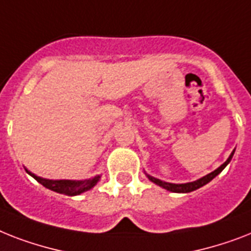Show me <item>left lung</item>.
<instances>
[{
	"label": "left lung",
	"instance_id": "8db88e82",
	"mask_svg": "<svg viewBox=\"0 0 251 251\" xmlns=\"http://www.w3.org/2000/svg\"><path fill=\"white\" fill-rule=\"evenodd\" d=\"M233 153H235V151H233V152L229 154V157L227 158V161H226L225 164L221 165V166H219L217 170H214V172H211L210 174L205 175V176H202V178L197 179V180H195V182L182 183V184H175V183L162 182V180H160V179L153 178V176H151V175H148V174H147V176H148V179H150L151 182H153L154 184L160 185V187H162V188L168 189V191H170V192H175V193L192 192V191H196V189H199L200 187H202V185L207 184V183L210 182V180H213V179L215 178L218 174H219V173H222V170H223V169H225L226 166L229 164V161L232 160V157H233Z\"/></svg>",
	"mask_w": 251,
	"mask_h": 251
}]
</instances>
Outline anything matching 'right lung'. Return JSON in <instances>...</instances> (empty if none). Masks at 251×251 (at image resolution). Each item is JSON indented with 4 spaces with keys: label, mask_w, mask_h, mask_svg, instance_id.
<instances>
[{
    "label": "right lung",
    "mask_w": 251,
    "mask_h": 251,
    "mask_svg": "<svg viewBox=\"0 0 251 251\" xmlns=\"http://www.w3.org/2000/svg\"><path fill=\"white\" fill-rule=\"evenodd\" d=\"M25 172L30 176H33L38 183H41L44 187H46V188L51 189L54 192L62 193V195H67V196H77V195L86 192V191L93 188L94 185L97 184L99 182V179H100V175H97L94 178L85 179V180H66V179H63V180H50V179L37 176V175L30 173L26 169Z\"/></svg>",
    "instance_id": "right-lung-1"
}]
</instances>
